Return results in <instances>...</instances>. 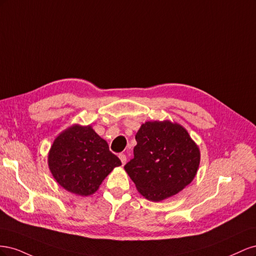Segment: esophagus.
Returning a JSON list of instances; mask_svg holds the SVG:
<instances>
[{"label": "esophagus", "mask_w": 256, "mask_h": 256, "mask_svg": "<svg viewBox=\"0 0 256 256\" xmlns=\"http://www.w3.org/2000/svg\"><path fill=\"white\" fill-rule=\"evenodd\" d=\"M120 161H122V166L126 164V161H127V157H126V154H120Z\"/></svg>", "instance_id": "obj_1"}]
</instances>
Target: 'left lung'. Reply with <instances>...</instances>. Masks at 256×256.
Listing matches in <instances>:
<instances>
[{
    "label": "left lung",
    "mask_w": 256,
    "mask_h": 256,
    "mask_svg": "<svg viewBox=\"0 0 256 256\" xmlns=\"http://www.w3.org/2000/svg\"><path fill=\"white\" fill-rule=\"evenodd\" d=\"M136 140L134 157L124 168L145 198L160 202L182 191L196 177L200 150L180 124L146 122Z\"/></svg>",
    "instance_id": "obj_1"
}]
</instances>
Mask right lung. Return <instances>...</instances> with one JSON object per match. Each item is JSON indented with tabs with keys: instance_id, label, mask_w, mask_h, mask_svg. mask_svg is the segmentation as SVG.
I'll return each mask as SVG.
<instances>
[{
	"instance_id": "1",
	"label": "right lung",
	"mask_w": 256,
	"mask_h": 256,
	"mask_svg": "<svg viewBox=\"0 0 256 256\" xmlns=\"http://www.w3.org/2000/svg\"><path fill=\"white\" fill-rule=\"evenodd\" d=\"M48 164L53 177L65 190L88 196L98 190L122 162L90 126L74 125L54 140Z\"/></svg>"
}]
</instances>
